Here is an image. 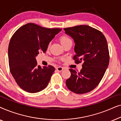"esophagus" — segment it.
<instances>
[{"label": "esophagus", "instance_id": "esophagus-1", "mask_svg": "<svg viewBox=\"0 0 121 121\" xmlns=\"http://www.w3.org/2000/svg\"><path fill=\"white\" fill-rule=\"evenodd\" d=\"M57 70L58 71V72H62V71L63 70V68H62V67H57Z\"/></svg>", "mask_w": 121, "mask_h": 121}]
</instances>
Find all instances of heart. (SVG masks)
<instances>
[{
	"mask_svg": "<svg viewBox=\"0 0 121 121\" xmlns=\"http://www.w3.org/2000/svg\"><path fill=\"white\" fill-rule=\"evenodd\" d=\"M60 41L61 44H62V46H64V44L68 43L69 42H72L71 39L69 38L68 36L66 35H63L62 36L60 37Z\"/></svg>",
	"mask_w": 121,
	"mask_h": 121,
	"instance_id": "obj_1",
	"label": "heart"
}]
</instances>
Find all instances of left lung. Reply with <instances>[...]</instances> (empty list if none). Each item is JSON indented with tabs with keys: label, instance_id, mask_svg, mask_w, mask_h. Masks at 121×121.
<instances>
[{
	"label": "left lung",
	"instance_id": "obj_1",
	"mask_svg": "<svg viewBox=\"0 0 121 121\" xmlns=\"http://www.w3.org/2000/svg\"><path fill=\"white\" fill-rule=\"evenodd\" d=\"M64 30L74 41L76 54L73 59L75 63L84 62L80 72L69 69L71 76L66 80V85L74 93H87L99 85L108 66L110 56L107 40L101 31L87 25Z\"/></svg>",
	"mask_w": 121,
	"mask_h": 121
}]
</instances>
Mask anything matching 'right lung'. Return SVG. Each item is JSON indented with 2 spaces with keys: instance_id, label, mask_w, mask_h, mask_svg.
<instances>
[{
  "instance_id": "right-lung-1",
  "label": "right lung",
  "mask_w": 121,
  "mask_h": 121,
  "mask_svg": "<svg viewBox=\"0 0 121 121\" xmlns=\"http://www.w3.org/2000/svg\"><path fill=\"white\" fill-rule=\"evenodd\" d=\"M61 30L29 23L20 27L11 38L8 48L10 70L24 90L36 93L47 87L55 68L37 65L36 57L39 52H46L49 42Z\"/></svg>"
}]
</instances>
